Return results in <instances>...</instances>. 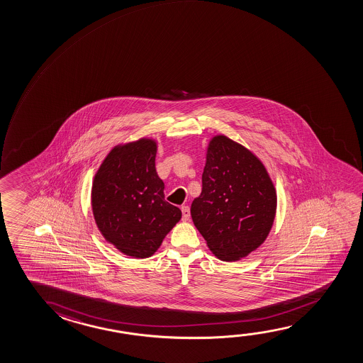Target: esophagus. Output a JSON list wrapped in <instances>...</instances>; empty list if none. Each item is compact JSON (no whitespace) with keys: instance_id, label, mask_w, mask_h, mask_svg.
I'll return each instance as SVG.
<instances>
[{"instance_id":"esophagus-1","label":"esophagus","mask_w":363,"mask_h":363,"mask_svg":"<svg viewBox=\"0 0 363 363\" xmlns=\"http://www.w3.org/2000/svg\"><path fill=\"white\" fill-rule=\"evenodd\" d=\"M181 211H182V220H184V222L189 221V216H191V213H189V206H182V207H181Z\"/></svg>"}]
</instances>
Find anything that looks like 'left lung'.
<instances>
[{"label":"left lung","mask_w":363,"mask_h":363,"mask_svg":"<svg viewBox=\"0 0 363 363\" xmlns=\"http://www.w3.org/2000/svg\"><path fill=\"white\" fill-rule=\"evenodd\" d=\"M277 192L262 161L225 135L206 150L202 191L191 205L196 228L225 262L247 257L274 226Z\"/></svg>","instance_id":"1"}]
</instances>
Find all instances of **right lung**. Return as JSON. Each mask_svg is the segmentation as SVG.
<instances>
[{"instance_id": "right-lung-1", "label": "right lung", "mask_w": 363, "mask_h": 363, "mask_svg": "<svg viewBox=\"0 0 363 363\" xmlns=\"http://www.w3.org/2000/svg\"><path fill=\"white\" fill-rule=\"evenodd\" d=\"M157 141L142 137L120 143L96 172L91 206L106 241L132 258L151 257L182 217L164 201V184L156 172Z\"/></svg>"}]
</instances>
